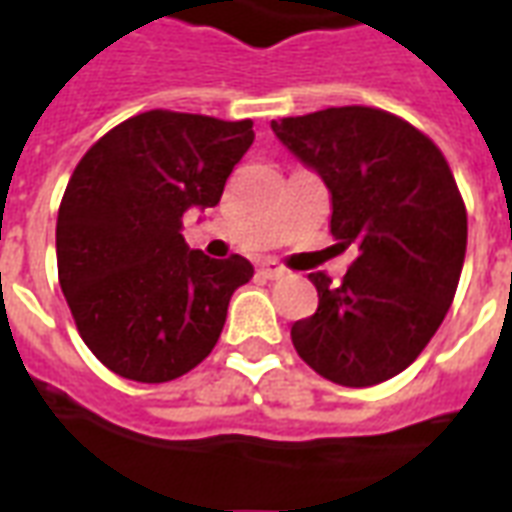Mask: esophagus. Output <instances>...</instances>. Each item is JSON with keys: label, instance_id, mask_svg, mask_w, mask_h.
I'll return each instance as SVG.
<instances>
[{"label": "esophagus", "instance_id": "obj_1", "mask_svg": "<svg viewBox=\"0 0 512 512\" xmlns=\"http://www.w3.org/2000/svg\"><path fill=\"white\" fill-rule=\"evenodd\" d=\"M259 275H264V278H270V280H278L286 275V267H280L278 261L267 259L259 264Z\"/></svg>", "mask_w": 512, "mask_h": 512}]
</instances>
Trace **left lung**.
Masks as SVG:
<instances>
[{
  "instance_id": "left-lung-1",
  "label": "left lung",
  "mask_w": 512,
  "mask_h": 512,
  "mask_svg": "<svg viewBox=\"0 0 512 512\" xmlns=\"http://www.w3.org/2000/svg\"><path fill=\"white\" fill-rule=\"evenodd\" d=\"M272 132L332 194V237L359 256L332 283L313 272L318 310L291 326L305 364L364 388L407 370L459 286L467 210L448 161L416 126L375 107H329Z\"/></svg>"
}]
</instances>
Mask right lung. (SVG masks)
<instances>
[{"label":"right lung","instance_id":"1","mask_svg":"<svg viewBox=\"0 0 512 512\" xmlns=\"http://www.w3.org/2000/svg\"><path fill=\"white\" fill-rule=\"evenodd\" d=\"M251 145L253 121L151 110L110 129L72 172L56 221L59 283L83 343L115 375L167 383L218 343L253 264L191 251L183 213L218 205Z\"/></svg>","mask_w":512,"mask_h":512}]
</instances>
